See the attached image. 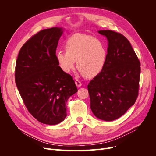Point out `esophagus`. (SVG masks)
<instances>
[{"mask_svg":"<svg viewBox=\"0 0 156 156\" xmlns=\"http://www.w3.org/2000/svg\"><path fill=\"white\" fill-rule=\"evenodd\" d=\"M75 84H76V86H77V87H81V85H82L81 83L80 82V81H79V80H77V79L75 80Z\"/></svg>","mask_w":156,"mask_h":156,"instance_id":"esophagus-1","label":"esophagus"}]
</instances>
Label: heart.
Masks as SVG:
<instances>
[{"instance_id": "b5f03b06", "label": "heart", "mask_w": 156, "mask_h": 156, "mask_svg": "<svg viewBox=\"0 0 156 156\" xmlns=\"http://www.w3.org/2000/svg\"><path fill=\"white\" fill-rule=\"evenodd\" d=\"M66 51L58 50L56 59L59 67L65 73H69L75 63L79 73L87 77L100 73L107 62L108 50L105 42L94 36L75 34L66 41Z\"/></svg>"}]
</instances>
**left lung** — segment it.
I'll return each mask as SVG.
<instances>
[{
  "mask_svg": "<svg viewBox=\"0 0 156 156\" xmlns=\"http://www.w3.org/2000/svg\"><path fill=\"white\" fill-rule=\"evenodd\" d=\"M108 40L107 62L88 84L94 115L105 121L119 119L134 105L139 94L140 63L125 36L99 30Z\"/></svg>",
  "mask_w": 156,
  "mask_h": 156,
  "instance_id": "8db88e82",
  "label": "left lung"
}]
</instances>
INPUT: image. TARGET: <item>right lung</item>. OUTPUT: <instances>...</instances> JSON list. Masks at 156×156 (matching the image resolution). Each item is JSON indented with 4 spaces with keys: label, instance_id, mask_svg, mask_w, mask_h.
Wrapping results in <instances>:
<instances>
[{
    "label": "right lung",
    "instance_id": "1",
    "mask_svg": "<svg viewBox=\"0 0 156 156\" xmlns=\"http://www.w3.org/2000/svg\"><path fill=\"white\" fill-rule=\"evenodd\" d=\"M63 29L53 27L32 36L19 53L16 83L28 111L41 123L55 125L66 117V102L77 92L74 80L56 59Z\"/></svg>",
    "mask_w": 156,
    "mask_h": 156
}]
</instances>
